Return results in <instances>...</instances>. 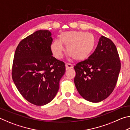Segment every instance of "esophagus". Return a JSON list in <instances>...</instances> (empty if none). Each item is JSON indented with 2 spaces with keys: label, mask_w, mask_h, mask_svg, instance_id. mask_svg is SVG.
<instances>
[{
  "label": "esophagus",
  "mask_w": 130,
  "mask_h": 130,
  "mask_svg": "<svg viewBox=\"0 0 130 130\" xmlns=\"http://www.w3.org/2000/svg\"><path fill=\"white\" fill-rule=\"evenodd\" d=\"M65 67H66V70H68L69 69H72V68H73V66L72 65V64H70V63H66Z\"/></svg>",
  "instance_id": "obj_1"
}]
</instances>
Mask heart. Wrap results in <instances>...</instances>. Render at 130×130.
I'll list each match as a JSON object with an SVG mask.
<instances>
[{
	"label": "heart",
	"instance_id": "obj_1",
	"mask_svg": "<svg viewBox=\"0 0 130 130\" xmlns=\"http://www.w3.org/2000/svg\"><path fill=\"white\" fill-rule=\"evenodd\" d=\"M95 44L96 39L93 34L81 31H69L62 32L59 39H54L50 49L57 58H61L64 52L63 45L67 47L69 57L75 60H82L92 53Z\"/></svg>",
	"mask_w": 130,
	"mask_h": 130
}]
</instances>
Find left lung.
Returning <instances> with one entry per match:
<instances>
[{
  "label": "left lung",
  "mask_w": 130,
  "mask_h": 130,
  "mask_svg": "<svg viewBox=\"0 0 130 130\" xmlns=\"http://www.w3.org/2000/svg\"><path fill=\"white\" fill-rule=\"evenodd\" d=\"M120 67L115 44L110 39L101 36L93 53L74 67V81L78 93L91 102L105 99L115 88Z\"/></svg>",
  "instance_id": "8db88e82"
}]
</instances>
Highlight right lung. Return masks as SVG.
<instances>
[{"label":"right lung","instance_id":"1","mask_svg":"<svg viewBox=\"0 0 130 130\" xmlns=\"http://www.w3.org/2000/svg\"><path fill=\"white\" fill-rule=\"evenodd\" d=\"M49 30H38L22 39L15 50L12 78L18 90L28 102L47 104L59 89L65 72V63L52 56Z\"/></svg>","mask_w":130,"mask_h":130}]
</instances>
